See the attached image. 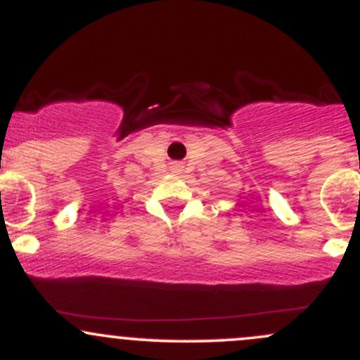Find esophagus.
<instances>
[{
	"label": "esophagus",
	"mask_w": 360,
	"mask_h": 360,
	"mask_svg": "<svg viewBox=\"0 0 360 360\" xmlns=\"http://www.w3.org/2000/svg\"><path fill=\"white\" fill-rule=\"evenodd\" d=\"M176 167H177V169H179V167H181V165H179V163H176Z\"/></svg>",
	"instance_id": "esophagus-1"
}]
</instances>
